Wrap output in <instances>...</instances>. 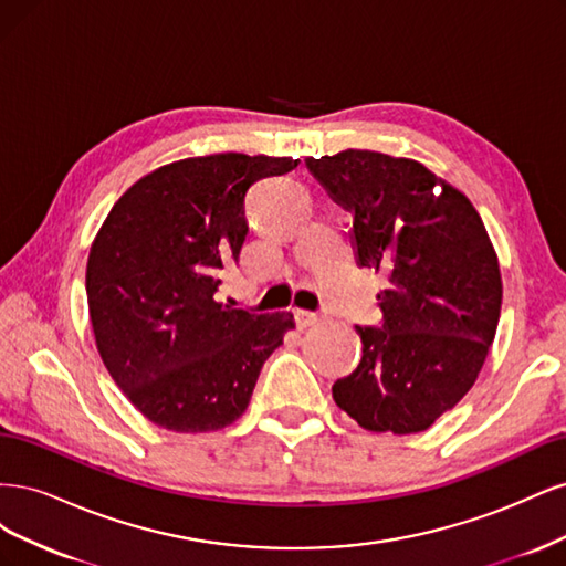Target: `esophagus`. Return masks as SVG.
Listing matches in <instances>:
<instances>
[{
  "mask_svg": "<svg viewBox=\"0 0 566 566\" xmlns=\"http://www.w3.org/2000/svg\"><path fill=\"white\" fill-rule=\"evenodd\" d=\"M297 325L300 328H306V325H314L316 321H318V314H314V312H304V310H297Z\"/></svg>",
  "mask_w": 566,
  "mask_h": 566,
  "instance_id": "esophagus-1",
  "label": "esophagus"
}]
</instances>
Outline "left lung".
I'll list each match as a JSON object with an SVG mask.
<instances>
[{"mask_svg":"<svg viewBox=\"0 0 566 566\" xmlns=\"http://www.w3.org/2000/svg\"><path fill=\"white\" fill-rule=\"evenodd\" d=\"M354 217L358 266L385 273L382 328L333 399L368 432L416 434L472 389L501 318L499 254L470 198L410 158L347 148L306 158Z\"/></svg>","mask_w":566,"mask_h":566,"instance_id":"left-lung-1","label":"left lung"}]
</instances>
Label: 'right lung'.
Listing matches in <instances>:
<instances>
[{
	"instance_id": "add662e5",
	"label": "right lung",
	"mask_w": 566,
	"mask_h": 566,
	"mask_svg": "<svg viewBox=\"0 0 566 566\" xmlns=\"http://www.w3.org/2000/svg\"><path fill=\"white\" fill-rule=\"evenodd\" d=\"M300 160L214 153L153 169L117 198L87 260L96 349L153 424L198 434L245 413L260 370L295 328L217 297L245 243L254 181Z\"/></svg>"
}]
</instances>
